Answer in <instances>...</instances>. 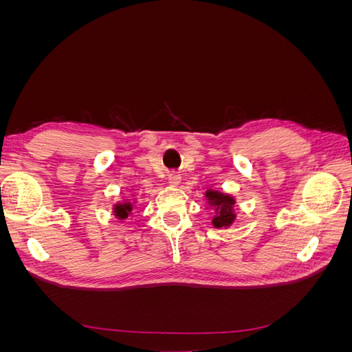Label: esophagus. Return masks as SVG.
Wrapping results in <instances>:
<instances>
[{
	"label": "esophagus",
	"mask_w": 352,
	"mask_h": 352,
	"mask_svg": "<svg viewBox=\"0 0 352 352\" xmlns=\"http://www.w3.org/2000/svg\"><path fill=\"white\" fill-rule=\"evenodd\" d=\"M180 179H182V176H180L177 172H170L168 177H167L168 184L172 186H177L180 184Z\"/></svg>",
	"instance_id": "obj_1"
}]
</instances>
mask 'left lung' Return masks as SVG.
<instances>
[{
  "label": "left lung",
  "mask_w": 352,
  "mask_h": 352,
  "mask_svg": "<svg viewBox=\"0 0 352 352\" xmlns=\"http://www.w3.org/2000/svg\"><path fill=\"white\" fill-rule=\"evenodd\" d=\"M208 199V204L216 210L217 214L212 219V225L214 228H228L235 220V212H233V206H235V199L232 197L221 194L219 190L208 189L206 192Z\"/></svg>",
  "instance_id": "obj_1"
}]
</instances>
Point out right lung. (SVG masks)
<instances>
[{"mask_svg":"<svg viewBox=\"0 0 352 352\" xmlns=\"http://www.w3.org/2000/svg\"><path fill=\"white\" fill-rule=\"evenodd\" d=\"M131 211H132V204H131V202H123V204H117L114 207V214L119 217V219H122V220L129 216Z\"/></svg>","mask_w":352,"mask_h":352,"instance_id":"right-lung-1","label":"right lung"}]
</instances>
